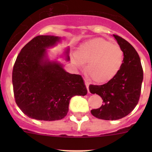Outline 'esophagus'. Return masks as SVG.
<instances>
[{
	"label": "esophagus",
	"instance_id": "1",
	"mask_svg": "<svg viewBox=\"0 0 152 152\" xmlns=\"http://www.w3.org/2000/svg\"><path fill=\"white\" fill-rule=\"evenodd\" d=\"M85 86H86V87H87V90H88V87H89V82H87V80H85Z\"/></svg>",
	"mask_w": 152,
	"mask_h": 152
}]
</instances>
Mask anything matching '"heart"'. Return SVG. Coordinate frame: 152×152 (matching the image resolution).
<instances>
[{"label":"heart","instance_id":"1","mask_svg":"<svg viewBox=\"0 0 152 152\" xmlns=\"http://www.w3.org/2000/svg\"><path fill=\"white\" fill-rule=\"evenodd\" d=\"M73 62L79 68H83L87 62V76L97 83H106L120 71L124 51L118 45L107 39L93 38L79 45L73 55Z\"/></svg>","mask_w":152,"mask_h":152}]
</instances>
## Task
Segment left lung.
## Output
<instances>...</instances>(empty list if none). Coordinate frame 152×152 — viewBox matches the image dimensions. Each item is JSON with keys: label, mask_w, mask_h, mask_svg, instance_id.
Listing matches in <instances>:
<instances>
[{"label": "left lung", "mask_w": 152, "mask_h": 152, "mask_svg": "<svg viewBox=\"0 0 152 152\" xmlns=\"http://www.w3.org/2000/svg\"><path fill=\"white\" fill-rule=\"evenodd\" d=\"M124 51V62L120 71L112 80L102 85L89 86L90 92L103 99L100 108L91 114L102 120H118L129 114L138 103L143 72L140 57L134 47L126 39L113 34Z\"/></svg>", "instance_id": "obj_1"}]
</instances>
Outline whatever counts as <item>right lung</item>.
Returning a JSON list of instances; mask_svg holds the SVG:
<instances>
[{
    "label": "right lung",
    "mask_w": 152,
    "mask_h": 152,
    "mask_svg": "<svg viewBox=\"0 0 152 152\" xmlns=\"http://www.w3.org/2000/svg\"><path fill=\"white\" fill-rule=\"evenodd\" d=\"M59 40L60 37L50 35L37 36L21 49L14 65L15 102L31 118L61 120L68 112L70 99L87 93L80 75L70 74L60 64L47 59L46 48Z\"/></svg>",
    "instance_id": "right-lung-1"
}]
</instances>
